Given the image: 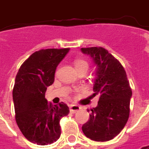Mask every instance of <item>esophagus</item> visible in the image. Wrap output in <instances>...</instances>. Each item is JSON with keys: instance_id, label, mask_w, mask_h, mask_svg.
<instances>
[{"instance_id": "1", "label": "esophagus", "mask_w": 149, "mask_h": 149, "mask_svg": "<svg viewBox=\"0 0 149 149\" xmlns=\"http://www.w3.org/2000/svg\"><path fill=\"white\" fill-rule=\"evenodd\" d=\"M80 109H81V107L79 106H77V105H70V111L72 113H76L77 111H79Z\"/></svg>"}]
</instances>
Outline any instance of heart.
I'll use <instances>...</instances> for the list:
<instances>
[{"instance_id":"obj_1","label":"heart","mask_w":149,"mask_h":149,"mask_svg":"<svg viewBox=\"0 0 149 149\" xmlns=\"http://www.w3.org/2000/svg\"><path fill=\"white\" fill-rule=\"evenodd\" d=\"M74 65L75 70H80V69H87L88 68V63L84 61V60H82V59H77L74 61Z\"/></svg>"}]
</instances>
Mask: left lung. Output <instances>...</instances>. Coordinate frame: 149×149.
I'll return each instance as SVG.
<instances>
[{
  "label": "left lung",
  "mask_w": 149,
  "mask_h": 149,
  "mask_svg": "<svg viewBox=\"0 0 149 149\" xmlns=\"http://www.w3.org/2000/svg\"><path fill=\"white\" fill-rule=\"evenodd\" d=\"M96 65L93 96L99 95L97 106L82 126L85 136L97 142L112 139L123 130L130 116L132 91L124 67L103 47L81 48Z\"/></svg>",
  "instance_id": "left-lung-1"
}]
</instances>
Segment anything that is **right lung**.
Returning <instances> with one entry per match:
<instances>
[{
    "label": "right lung",
    "instance_id": "right-lung-1",
    "mask_svg": "<svg viewBox=\"0 0 149 149\" xmlns=\"http://www.w3.org/2000/svg\"><path fill=\"white\" fill-rule=\"evenodd\" d=\"M70 48L35 52L21 65L15 77L13 101L15 120L24 136L33 143L47 145L61 136L60 120L70 109L64 102L52 105L45 98L55 72Z\"/></svg>",
    "mask_w": 149,
    "mask_h": 149
}]
</instances>
